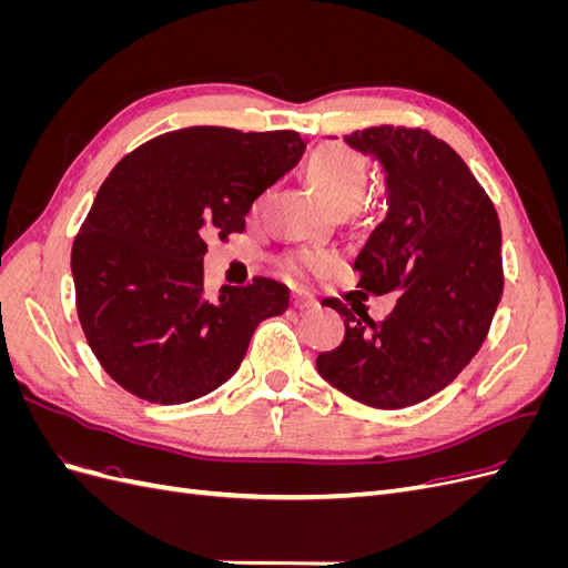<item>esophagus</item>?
<instances>
[{
	"instance_id": "34e87169",
	"label": "esophagus",
	"mask_w": 568,
	"mask_h": 568,
	"mask_svg": "<svg viewBox=\"0 0 568 568\" xmlns=\"http://www.w3.org/2000/svg\"><path fill=\"white\" fill-rule=\"evenodd\" d=\"M291 303H294V307H298V311H305V307H315L317 298L311 294V291L298 288L296 294H294V298H291Z\"/></svg>"
}]
</instances>
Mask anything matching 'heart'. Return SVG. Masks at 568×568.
Listing matches in <instances>:
<instances>
[{"mask_svg":"<svg viewBox=\"0 0 568 568\" xmlns=\"http://www.w3.org/2000/svg\"><path fill=\"white\" fill-rule=\"evenodd\" d=\"M307 180L334 211H353L367 189V163L348 146L322 144L307 161ZM334 263L336 257L326 251H305L291 261L298 272H322Z\"/></svg>","mask_w":568,"mask_h":568,"instance_id":"b5f03b06","label":"heart"}]
</instances>
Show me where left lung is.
Masks as SVG:
<instances>
[{
  "label": "left lung",
  "mask_w": 568,
  "mask_h": 568,
  "mask_svg": "<svg viewBox=\"0 0 568 568\" xmlns=\"http://www.w3.org/2000/svg\"><path fill=\"white\" fill-rule=\"evenodd\" d=\"M343 142L386 184L388 213L353 261L357 286L400 296L382 322L326 298L346 336L317 355V372L357 403L400 409L443 390L484 343L503 296L500 220L467 163L426 130L384 125Z\"/></svg>",
  "instance_id": "left-lung-1"
}]
</instances>
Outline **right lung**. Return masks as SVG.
Wrapping results in <instances>:
<instances>
[{
    "label": "right lung",
    "mask_w": 568,
    "mask_h": 568,
    "mask_svg": "<svg viewBox=\"0 0 568 568\" xmlns=\"http://www.w3.org/2000/svg\"><path fill=\"white\" fill-rule=\"evenodd\" d=\"M305 151L298 132L184 128L120 161L73 244L78 317L115 384L159 405L203 398L288 307L274 280L203 294L205 239L244 232L253 201Z\"/></svg>",
    "instance_id": "obj_1"
}]
</instances>
